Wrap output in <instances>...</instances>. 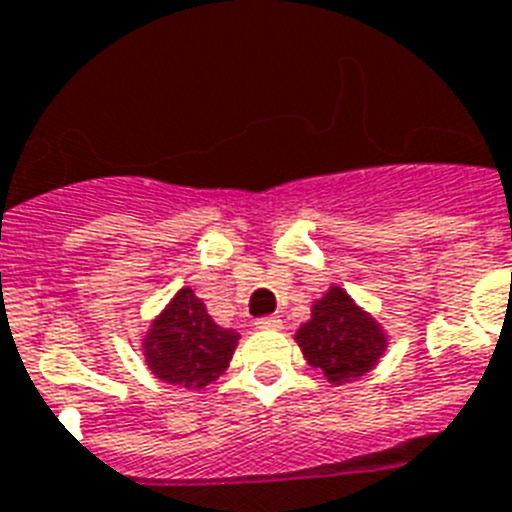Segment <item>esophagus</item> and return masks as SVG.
<instances>
[{
  "mask_svg": "<svg viewBox=\"0 0 512 512\" xmlns=\"http://www.w3.org/2000/svg\"><path fill=\"white\" fill-rule=\"evenodd\" d=\"M255 325L260 330H278L281 328V317L278 315H268V317H257Z\"/></svg>",
  "mask_w": 512,
  "mask_h": 512,
  "instance_id": "34e87169",
  "label": "esophagus"
}]
</instances>
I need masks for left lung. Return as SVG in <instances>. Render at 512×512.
<instances>
[{"mask_svg": "<svg viewBox=\"0 0 512 512\" xmlns=\"http://www.w3.org/2000/svg\"><path fill=\"white\" fill-rule=\"evenodd\" d=\"M296 341L307 362L322 369V375L336 385L362 377L385 351V338L375 320L364 315L338 286L312 307V320L299 328Z\"/></svg>", "mask_w": 512, "mask_h": 512, "instance_id": "8db88e82", "label": "left lung"}]
</instances>
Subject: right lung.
<instances>
[{
	"label": "right lung",
	"mask_w": 512,
	"mask_h": 512,
	"mask_svg": "<svg viewBox=\"0 0 512 512\" xmlns=\"http://www.w3.org/2000/svg\"><path fill=\"white\" fill-rule=\"evenodd\" d=\"M239 333L210 320L192 289H182L145 338V356L161 380L184 388H205L231 362Z\"/></svg>",
	"instance_id": "add662e5"
}]
</instances>
